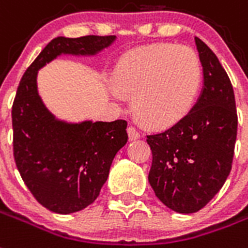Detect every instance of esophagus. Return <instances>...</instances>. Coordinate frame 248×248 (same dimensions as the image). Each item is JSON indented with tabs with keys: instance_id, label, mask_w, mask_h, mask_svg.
<instances>
[{
	"instance_id": "esophagus-1",
	"label": "esophagus",
	"mask_w": 248,
	"mask_h": 248,
	"mask_svg": "<svg viewBox=\"0 0 248 248\" xmlns=\"http://www.w3.org/2000/svg\"><path fill=\"white\" fill-rule=\"evenodd\" d=\"M128 136H129L130 141H134V140H137L140 138V132H138L134 126H128Z\"/></svg>"
}]
</instances>
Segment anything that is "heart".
I'll return each mask as SVG.
<instances>
[{
	"label": "heart",
	"mask_w": 248,
	"mask_h": 248,
	"mask_svg": "<svg viewBox=\"0 0 248 248\" xmlns=\"http://www.w3.org/2000/svg\"><path fill=\"white\" fill-rule=\"evenodd\" d=\"M202 80L197 53L187 46L153 44L126 53L114 71L116 89L133 95V108L153 126L170 125L193 107ZM119 98L118 92H114Z\"/></svg>",
	"instance_id": "obj_1"
}]
</instances>
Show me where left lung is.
Wrapping results in <instances>:
<instances>
[{"label":"left lung","instance_id":"1","mask_svg":"<svg viewBox=\"0 0 248 248\" xmlns=\"http://www.w3.org/2000/svg\"><path fill=\"white\" fill-rule=\"evenodd\" d=\"M204 85L189 114L147 134L153 153L149 182L155 195L180 214L202 210L232 170L238 116L230 78L210 47L195 37Z\"/></svg>","mask_w":248,"mask_h":248}]
</instances>
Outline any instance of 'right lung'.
<instances>
[{
    "label": "right lung",
    "instance_id": "1",
    "mask_svg": "<svg viewBox=\"0 0 248 248\" xmlns=\"http://www.w3.org/2000/svg\"><path fill=\"white\" fill-rule=\"evenodd\" d=\"M114 40L93 34L51 40L27 68L15 94V164L34 199L57 214L78 212L97 199L115 155L128 141V123L55 120L38 97L37 71L61 54H95Z\"/></svg>",
    "mask_w": 248,
    "mask_h": 248
}]
</instances>
